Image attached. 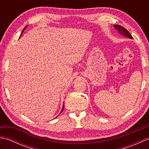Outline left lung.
<instances>
[{"label": "left lung", "mask_w": 149, "mask_h": 149, "mask_svg": "<svg viewBox=\"0 0 149 149\" xmlns=\"http://www.w3.org/2000/svg\"><path fill=\"white\" fill-rule=\"evenodd\" d=\"M113 26L115 27V29L118 31V32L120 34H122L123 36L128 38L130 39H133V38L131 35V34L129 33V31L126 29H125L124 27H122L121 26H119V25H113Z\"/></svg>", "instance_id": "8db88e82"}]
</instances>
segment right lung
Listing matches in <instances>:
<instances>
[{
    "label": "right lung",
    "mask_w": 149,
    "mask_h": 149,
    "mask_svg": "<svg viewBox=\"0 0 149 149\" xmlns=\"http://www.w3.org/2000/svg\"><path fill=\"white\" fill-rule=\"evenodd\" d=\"M27 27V26H26V27H25V28H24V30H23V31H22V33H23V32H24V31L25 30V29H26V28ZM21 35H22V34H21ZM63 109H64V104H63V108H62V109H61V112L63 111ZM57 117H58V116H56V118H57Z\"/></svg>",
    "instance_id": "1"
}]
</instances>
